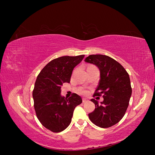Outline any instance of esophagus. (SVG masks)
<instances>
[{
    "mask_svg": "<svg viewBox=\"0 0 155 155\" xmlns=\"http://www.w3.org/2000/svg\"><path fill=\"white\" fill-rule=\"evenodd\" d=\"M88 101L87 99H85V98H83V103H87Z\"/></svg>",
    "mask_w": 155,
    "mask_h": 155,
    "instance_id": "1",
    "label": "esophagus"
}]
</instances>
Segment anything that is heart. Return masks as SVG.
I'll use <instances>...</instances> for the list:
<instances>
[{"mask_svg":"<svg viewBox=\"0 0 155 155\" xmlns=\"http://www.w3.org/2000/svg\"><path fill=\"white\" fill-rule=\"evenodd\" d=\"M83 93H85V92H86V91H83Z\"/></svg>","mask_w":155,"mask_h":155,"instance_id":"1","label":"heart"}]
</instances>
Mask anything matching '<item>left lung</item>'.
I'll return each instance as SVG.
<instances>
[{
    "mask_svg": "<svg viewBox=\"0 0 155 155\" xmlns=\"http://www.w3.org/2000/svg\"><path fill=\"white\" fill-rule=\"evenodd\" d=\"M85 61L100 70V80L93 96L103 94L104 97L100 103L91 100L96 108L88 117L100 127H110L119 122L127 109L132 94L129 76L118 62L107 55H90Z\"/></svg>",
    "mask_w": 155,
    "mask_h": 155,
    "instance_id": "obj_1",
    "label": "left lung"
}]
</instances>
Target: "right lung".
Here are the masks:
<instances>
[{
    "mask_svg": "<svg viewBox=\"0 0 155 155\" xmlns=\"http://www.w3.org/2000/svg\"><path fill=\"white\" fill-rule=\"evenodd\" d=\"M85 57L63 56L53 59L37 78L33 98L37 118L45 127L54 133L61 132L71 122L74 110L82 103L81 96L73 94L70 97L61 96V85L70 83L74 67Z\"/></svg>",
    "mask_w": 155,
    "mask_h": 155,
    "instance_id": "right-lung-1",
    "label": "right lung"
}]
</instances>
